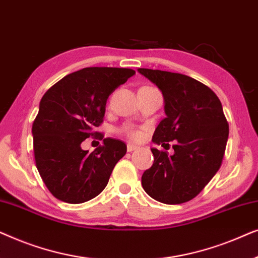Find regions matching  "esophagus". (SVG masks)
Masks as SVG:
<instances>
[{
  "instance_id": "34e87169",
  "label": "esophagus",
  "mask_w": 258,
  "mask_h": 258,
  "mask_svg": "<svg viewBox=\"0 0 258 258\" xmlns=\"http://www.w3.org/2000/svg\"><path fill=\"white\" fill-rule=\"evenodd\" d=\"M137 148H139V146H137V144H134V143H128V144H126V150H128L129 153H132V151L137 149Z\"/></svg>"
}]
</instances>
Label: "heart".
Masks as SVG:
<instances>
[{
	"label": "heart",
	"mask_w": 258,
	"mask_h": 258,
	"mask_svg": "<svg viewBox=\"0 0 258 258\" xmlns=\"http://www.w3.org/2000/svg\"><path fill=\"white\" fill-rule=\"evenodd\" d=\"M124 133H125L126 136H129L130 139H133V140H140L141 137H142V135H143V133L141 132V130L132 129V128L125 129Z\"/></svg>",
	"instance_id": "1"
}]
</instances>
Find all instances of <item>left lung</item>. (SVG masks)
Listing matches in <instances>:
<instances>
[{"label": "left lung", "instance_id": "obj_1", "mask_svg": "<svg viewBox=\"0 0 258 258\" xmlns=\"http://www.w3.org/2000/svg\"><path fill=\"white\" fill-rule=\"evenodd\" d=\"M164 98L165 117L153 142H174V154L151 148L154 164L143 172L142 186L154 200L181 204L202 191L223 160L229 124L220 98L206 84L183 74L140 68Z\"/></svg>", "mask_w": 258, "mask_h": 258}]
</instances>
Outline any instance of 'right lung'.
Here are the masks:
<instances>
[{
    "label": "right lung",
    "instance_id": "1",
    "mask_svg": "<svg viewBox=\"0 0 258 258\" xmlns=\"http://www.w3.org/2000/svg\"><path fill=\"white\" fill-rule=\"evenodd\" d=\"M133 75V69L90 67L64 76L43 95L33 123L35 163L56 199L83 203L107 186L125 143L104 139L93 153L81 143L90 136L103 139L95 128L103 122L109 95Z\"/></svg>",
    "mask_w": 258,
    "mask_h": 258
}]
</instances>
